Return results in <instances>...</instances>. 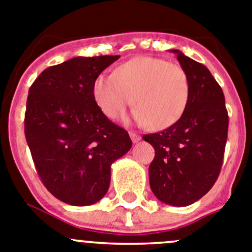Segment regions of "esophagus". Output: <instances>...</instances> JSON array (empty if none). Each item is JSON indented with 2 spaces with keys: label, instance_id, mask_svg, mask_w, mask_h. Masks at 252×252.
<instances>
[{
  "label": "esophagus",
  "instance_id": "esophagus-1",
  "mask_svg": "<svg viewBox=\"0 0 252 252\" xmlns=\"http://www.w3.org/2000/svg\"><path fill=\"white\" fill-rule=\"evenodd\" d=\"M129 135H130V139L133 143H138L140 140V135L137 134V133H133V131H130V133H129Z\"/></svg>",
  "mask_w": 252,
  "mask_h": 252
}]
</instances>
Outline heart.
<instances>
[{
	"mask_svg": "<svg viewBox=\"0 0 252 252\" xmlns=\"http://www.w3.org/2000/svg\"><path fill=\"white\" fill-rule=\"evenodd\" d=\"M93 98L106 118L115 121L133 103L140 126L165 129L180 121L189 100V78L181 65L153 56H138L119 65L112 75L93 83Z\"/></svg>",
	"mask_w": 252,
	"mask_h": 252,
	"instance_id": "obj_1",
	"label": "heart"
}]
</instances>
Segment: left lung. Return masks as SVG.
I'll use <instances>...</instances> for the list:
<instances>
[{
    "instance_id": "8db88e82",
    "label": "left lung",
    "mask_w": 252,
    "mask_h": 252,
    "mask_svg": "<svg viewBox=\"0 0 252 252\" xmlns=\"http://www.w3.org/2000/svg\"><path fill=\"white\" fill-rule=\"evenodd\" d=\"M187 71L189 100L181 119L169 128L143 135L154 148L149 165L152 192L163 203L192 205L205 196L221 171L228 115L225 96L210 70L180 50H172Z\"/></svg>"
}]
</instances>
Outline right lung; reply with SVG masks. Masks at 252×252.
Returning a JSON list of instances; mask_svg holds the SVG:
<instances>
[{
    "instance_id": "add662e5",
    "label": "right lung",
    "mask_w": 252,
    "mask_h": 252,
    "mask_svg": "<svg viewBox=\"0 0 252 252\" xmlns=\"http://www.w3.org/2000/svg\"><path fill=\"white\" fill-rule=\"evenodd\" d=\"M119 55L72 58L50 66L29 90L25 135L50 193L72 206L105 196L112 163L131 148L126 129L101 113L93 83Z\"/></svg>"
}]
</instances>
